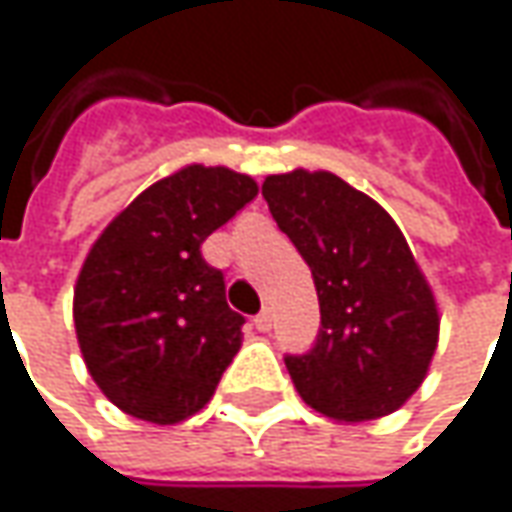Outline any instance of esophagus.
Wrapping results in <instances>:
<instances>
[{
	"instance_id": "obj_1",
	"label": "esophagus",
	"mask_w": 512,
	"mask_h": 512,
	"mask_svg": "<svg viewBox=\"0 0 512 512\" xmlns=\"http://www.w3.org/2000/svg\"><path fill=\"white\" fill-rule=\"evenodd\" d=\"M253 325H256V331H270V325H273V317H270V311H262V314H256V320H253Z\"/></svg>"
}]
</instances>
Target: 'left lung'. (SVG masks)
Instances as JSON below:
<instances>
[{
    "label": "left lung",
    "mask_w": 512,
    "mask_h": 512,
    "mask_svg": "<svg viewBox=\"0 0 512 512\" xmlns=\"http://www.w3.org/2000/svg\"><path fill=\"white\" fill-rule=\"evenodd\" d=\"M262 195L320 296L317 343L285 357L296 392L334 421L392 415L423 383L441 325L395 218L322 169L268 175Z\"/></svg>",
    "instance_id": "left-lung-1"
}]
</instances>
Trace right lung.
Returning <instances> with one entry per match:
<instances>
[{"mask_svg": "<svg viewBox=\"0 0 512 512\" xmlns=\"http://www.w3.org/2000/svg\"><path fill=\"white\" fill-rule=\"evenodd\" d=\"M256 192L250 175L190 164L143 190L91 244L74 285L77 343L126 415L161 426L190 418L242 348L244 317L201 244Z\"/></svg>", "mask_w": 512, "mask_h": 512, "instance_id": "1", "label": "right lung"}]
</instances>
